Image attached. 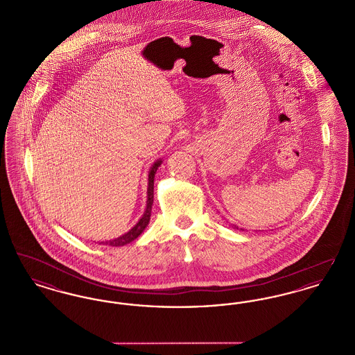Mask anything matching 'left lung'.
<instances>
[{
    "label": "left lung",
    "mask_w": 355,
    "mask_h": 355,
    "mask_svg": "<svg viewBox=\"0 0 355 355\" xmlns=\"http://www.w3.org/2000/svg\"><path fill=\"white\" fill-rule=\"evenodd\" d=\"M234 229H238V226H234ZM242 230V229H241Z\"/></svg>",
    "instance_id": "left-lung-1"
}]
</instances>
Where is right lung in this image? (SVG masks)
Returning a JSON list of instances; mask_svg holds the SVG:
<instances>
[{"label": "right lung", "instance_id": "1", "mask_svg": "<svg viewBox=\"0 0 355 355\" xmlns=\"http://www.w3.org/2000/svg\"><path fill=\"white\" fill-rule=\"evenodd\" d=\"M162 164V159H157L153 164L150 171H149V184H148V201H146V209L144 216L139 218V220L135 223V226L125 233L123 236H119L116 239H110V241H105L101 242L103 245H109V246H123L126 243H130L132 241H135V238L142 234V232L146 229V226L149 225L150 216H152L153 198H154V175L157 173L158 166Z\"/></svg>", "mask_w": 355, "mask_h": 355}]
</instances>
